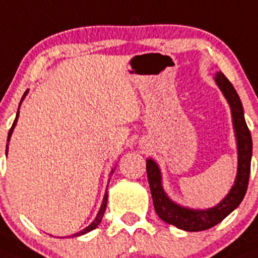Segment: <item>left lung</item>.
<instances>
[{"mask_svg": "<svg viewBox=\"0 0 258 258\" xmlns=\"http://www.w3.org/2000/svg\"><path fill=\"white\" fill-rule=\"evenodd\" d=\"M216 83L227 100L232 114L235 138L237 145V174L232 188L218 205L209 209H189L174 203L162 187L161 170L152 158L147 160L148 182L151 187L154 209L162 221L184 231H204L221 221L236 209L243 201L248 188L252 160V136L244 119V110L239 95L232 84L221 71L216 74Z\"/></svg>", "mask_w": 258, "mask_h": 258, "instance_id": "1", "label": "left lung"}]
</instances>
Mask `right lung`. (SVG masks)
I'll return each instance as SVG.
<instances>
[{"mask_svg":"<svg viewBox=\"0 0 258 258\" xmlns=\"http://www.w3.org/2000/svg\"><path fill=\"white\" fill-rule=\"evenodd\" d=\"M26 95H27V91H26V93H24V95H23V97H22L21 104H22V101H23V98L26 97ZM21 104H19V107H21ZM19 107H18V113H17V116H15L14 123H13V126H11L10 131H9L8 143L10 142V138H11V134H13V130H14L15 124H17L18 118H19ZM6 153H8V145H6ZM111 174H113V170H111ZM106 204H107V192H105L104 200H102V205H101V208H100V212H98V213H97V216H96L95 221H93V222H92L91 225L88 226V227H86V228H84V230H82V231H80V232H76V234H74L73 236H80V235H84V234H87V232L92 231V230H95V228L97 227V226L100 225V222H101V221H102V217H104V213H105V210H106Z\"/></svg>","mask_w":258,"mask_h":258,"instance_id":"obj_1","label":"right lung"}]
</instances>
